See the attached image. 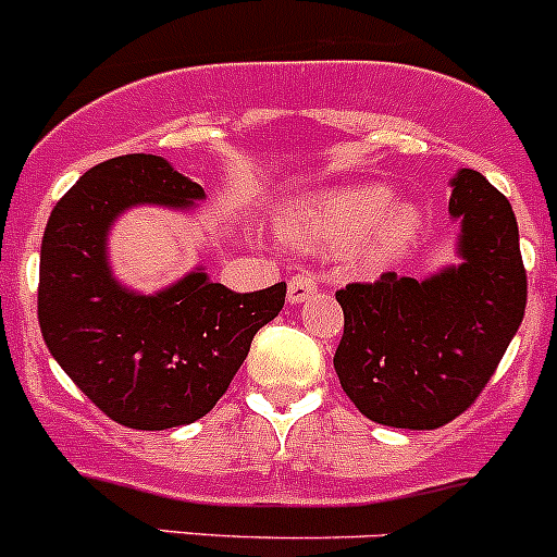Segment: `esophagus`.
Here are the masks:
<instances>
[{"label": "esophagus", "mask_w": 557, "mask_h": 557, "mask_svg": "<svg viewBox=\"0 0 557 557\" xmlns=\"http://www.w3.org/2000/svg\"><path fill=\"white\" fill-rule=\"evenodd\" d=\"M314 293H317L314 275L298 273L289 278V293H287L289 304H304V300H309Z\"/></svg>", "instance_id": "34e87169"}]
</instances>
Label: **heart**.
<instances>
[{
    "instance_id": "1",
    "label": "heart",
    "mask_w": 557,
    "mask_h": 557,
    "mask_svg": "<svg viewBox=\"0 0 557 557\" xmlns=\"http://www.w3.org/2000/svg\"><path fill=\"white\" fill-rule=\"evenodd\" d=\"M394 196L385 183L320 190L282 215V235L311 253H338L363 240L367 262H394L418 240L426 219L421 202Z\"/></svg>"
}]
</instances>
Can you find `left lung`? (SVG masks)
Masks as SVG:
<instances>
[{"label": "left lung", "instance_id": "8db88e82", "mask_svg": "<svg viewBox=\"0 0 557 557\" xmlns=\"http://www.w3.org/2000/svg\"><path fill=\"white\" fill-rule=\"evenodd\" d=\"M448 215L459 226L457 262L423 278L383 273L336 293L338 383L383 426L437 429L468 410L525 317L520 230L506 196L484 174L459 169Z\"/></svg>", "mask_w": 557, "mask_h": 557}]
</instances>
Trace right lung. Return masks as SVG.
<instances>
[{"label":"right lung","instance_id":"1","mask_svg":"<svg viewBox=\"0 0 557 557\" xmlns=\"http://www.w3.org/2000/svg\"><path fill=\"white\" fill-rule=\"evenodd\" d=\"M205 199L166 158L134 152L84 172L46 224L37 289L46 347L89 401L128 429L161 432L208 416L259 327L284 306V282L240 295L205 264L156 293L116 278L109 235L128 210L190 213Z\"/></svg>","mask_w":557,"mask_h":557}]
</instances>
